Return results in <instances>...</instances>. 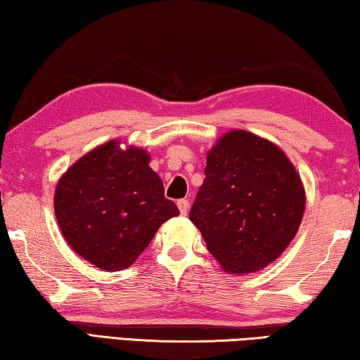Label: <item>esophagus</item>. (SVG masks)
I'll list each match as a JSON object with an SVG mask.
<instances>
[{
  "label": "esophagus",
  "instance_id": "esophagus-1",
  "mask_svg": "<svg viewBox=\"0 0 360 360\" xmlns=\"http://www.w3.org/2000/svg\"><path fill=\"white\" fill-rule=\"evenodd\" d=\"M178 207H179V212L181 215H187V211H188V200L182 198L178 201Z\"/></svg>",
  "mask_w": 360,
  "mask_h": 360
}]
</instances>
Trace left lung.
I'll return each mask as SVG.
<instances>
[{
    "label": "left lung",
    "mask_w": 360,
    "mask_h": 360,
    "mask_svg": "<svg viewBox=\"0 0 360 360\" xmlns=\"http://www.w3.org/2000/svg\"><path fill=\"white\" fill-rule=\"evenodd\" d=\"M205 174L188 219L224 271L250 274L276 261L305 209L302 181L286 154L236 129L207 153Z\"/></svg>",
    "instance_id": "obj_1"
}]
</instances>
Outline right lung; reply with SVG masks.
<instances>
[{"instance_id":"obj_1","label":"right lung","mask_w":360,"mask_h":360,"mask_svg":"<svg viewBox=\"0 0 360 360\" xmlns=\"http://www.w3.org/2000/svg\"><path fill=\"white\" fill-rule=\"evenodd\" d=\"M97 146L58 181L55 215L64 239L103 271L132 266L159 226L179 214L141 148Z\"/></svg>"}]
</instances>
